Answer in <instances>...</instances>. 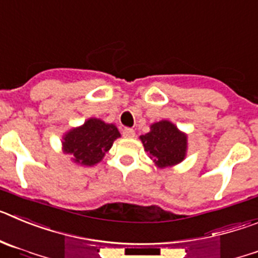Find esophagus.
Masks as SVG:
<instances>
[{
	"label": "esophagus",
	"instance_id": "obj_1",
	"mask_svg": "<svg viewBox=\"0 0 258 258\" xmlns=\"http://www.w3.org/2000/svg\"><path fill=\"white\" fill-rule=\"evenodd\" d=\"M122 136H124L125 138H133V137L136 136V132H134L132 127H124V129H122Z\"/></svg>",
	"mask_w": 258,
	"mask_h": 258
}]
</instances>
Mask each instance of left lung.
Wrapping results in <instances>:
<instances>
[{"label": "left lung", "instance_id": "obj_1", "mask_svg": "<svg viewBox=\"0 0 258 258\" xmlns=\"http://www.w3.org/2000/svg\"><path fill=\"white\" fill-rule=\"evenodd\" d=\"M141 141L160 168L181 163L186 155V136L166 120L152 124L151 132L141 136Z\"/></svg>", "mask_w": 258, "mask_h": 258}]
</instances>
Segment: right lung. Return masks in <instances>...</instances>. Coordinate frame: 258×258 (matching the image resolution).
<instances>
[{"label": "right lung", "instance_id": "1", "mask_svg": "<svg viewBox=\"0 0 258 258\" xmlns=\"http://www.w3.org/2000/svg\"><path fill=\"white\" fill-rule=\"evenodd\" d=\"M120 137L117 127L99 118H89L83 126L68 132L63 141L66 154L72 155L75 163L92 166L99 163Z\"/></svg>", "mask_w": 258, "mask_h": 258}]
</instances>
